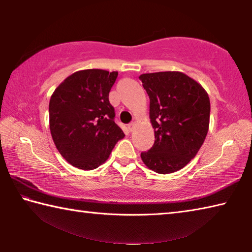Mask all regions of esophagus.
Segmentation results:
<instances>
[{
    "label": "esophagus",
    "mask_w": 252,
    "mask_h": 252,
    "mask_svg": "<svg viewBox=\"0 0 252 252\" xmlns=\"http://www.w3.org/2000/svg\"><path fill=\"white\" fill-rule=\"evenodd\" d=\"M134 127H135V122H131L129 126H127V129H129V131L130 132H132L134 130Z\"/></svg>",
    "instance_id": "34e87169"
}]
</instances>
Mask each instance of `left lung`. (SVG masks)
Here are the masks:
<instances>
[{
	"label": "left lung",
	"mask_w": 252,
	"mask_h": 252,
	"mask_svg": "<svg viewBox=\"0 0 252 252\" xmlns=\"http://www.w3.org/2000/svg\"><path fill=\"white\" fill-rule=\"evenodd\" d=\"M150 99L155 144L141 153L157 173L176 172L193 159L204 142L210 120V100L197 81L179 71L139 76Z\"/></svg>",
	"instance_id": "8db88e82"
}]
</instances>
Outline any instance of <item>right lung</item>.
Masks as SVG:
<instances>
[{
	"mask_svg": "<svg viewBox=\"0 0 252 252\" xmlns=\"http://www.w3.org/2000/svg\"><path fill=\"white\" fill-rule=\"evenodd\" d=\"M118 72L89 69L74 72L55 89L49 104L55 147L70 164L93 170L108 160L125 133L114 122L109 92Z\"/></svg>",
	"mask_w": 252,
	"mask_h": 252,
	"instance_id": "obj_1",
	"label": "right lung"
}]
</instances>
